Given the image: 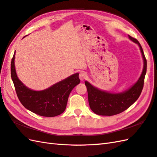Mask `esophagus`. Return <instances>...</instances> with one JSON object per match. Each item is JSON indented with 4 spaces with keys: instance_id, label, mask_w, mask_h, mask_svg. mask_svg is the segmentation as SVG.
Returning <instances> with one entry per match:
<instances>
[{
    "instance_id": "34e87169",
    "label": "esophagus",
    "mask_w": 157,
    "mask_h": 157,
    "mask_svg": "<svg viewBox=\"0 0 157 157\" xmlns=\"http://www.w3.org/2000/svg\"><path fill=\"white\" fill-rule=\"evenodd\" d=\"M87 74L85 73V72H81L79 75V78L81 79V81H83L84 79H86L87 78Z\"/></svg>"
}]
</instances>
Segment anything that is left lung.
<instances>
[{"label":"left lung","mask_w":157,"mask_h":157,"mask_svg":"<svg viewBox=\"0 0 157 157\" xmlns=\"http://www.w3.org/2000/svg\"><path fill=\"white\" fill-rule=\"evenodd\" d=\"M128 38L138 44L142 53L144 67L141 75L140 76L138 81L129 90L119 94H111L99 90L86 81L85 85L87 87L90 107L95 114L111 116L122 113L132 105L138 99L141 94L147 72V59L143 48L138 40L129 35Z\"/></svg>","instance_id":"8db88e82"}]
</instances>
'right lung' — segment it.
<instances>
[{"label": "right lung", "mask_w": 157, "mask_h": 157, "mask_svg": "<svg viewBox=\"0 0 157 157\" xmlns=\"http://www.w3.org/2000/svg\"><path fill=\"white\" fill-rule=\"evenodd\" d=\"M15 52L11 61V78L20 101L27 109L43 117H55L65 111L71 90L80 82L75 74L42 91H34L18 79L14 66Z\"/></svg>", "instance_id": "obj_1"}]
</instances>
